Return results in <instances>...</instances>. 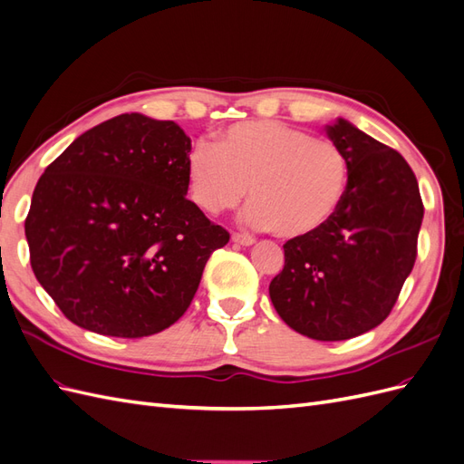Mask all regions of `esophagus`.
I'll use <instances>...</instances> for the list:
<instances>
[{
    "label": "esophagus",
    "instance_id": "esophagus-1",
    "mask_svg": "<svg viewBox=\"0 0 464 464\" xmlns=\"http://www.w3.org/2000/svg\"><path fill=\"white\" fill-rule=\"evenodd\" d=\"M232 242L237 246H254L256 237L247 234H232Z\"/></svg>",
    "mask_w": 464,
    "mask_h": 464
}]
</instances>
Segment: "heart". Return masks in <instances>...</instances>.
<instances>
[{
	"label": "heart",
	"instance_id": "b5f03b06",
	"mask_svg": "<svg viewBox=\"0 0 464 464\" xmlns=\"http://www.w3.org/2000/svg\"><path fill=\"white\" fill-rule=\"evenodd\" d=\"M193 201L205 213L234 208L254 199L244 220L280 237H304L321 230L339 210L350 166L329 139L292 125L259 120L220 131L213 145L199 143L186 160Z\"/></svg>",
	"mask_w": 464,
	"mask_h": 464
}]
</instances>
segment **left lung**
I'll use <instances>...</instances> for the list:
<instances>
[{"mask_svg":"<svg viewBox=\"0 0 464 464\" xmlns=\"http://www.w3.org/2000/svg\"><path fill=\"white\" fill-rule=\"evenodd\" d=\"M348 159L344 199L321 230L285 244L269 296L288 327L315 341H346L392 310L416 261L424 207L411 166L348 120L325 125Z\"/></svg>","mask_w":464,"mask_h":464,"instance_id":"8db88e82","label":"left lung"}]
</instances>
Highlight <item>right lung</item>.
Listing matches in <instances>:
<instances>
[{"label": "right lung", "mask_w": 464, "mask_h": 464, "mask_svg": "<svg viewBox=\"0 0 464 464\" xmlns=\"http://www.w3.org/2000/svg\"><path fill=\"white\" fill-rule=\"evenodd\" d=\"M191 139L174 121L121 114L79 135L33 193L31 265L63 315L139 339L186 314L230 234L189 201Z\"/></svg>", "instance_id": "obj_1"}]
</instances>
